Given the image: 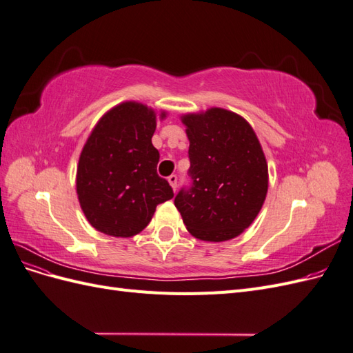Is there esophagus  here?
Masks as SVG:
<instances>
[{"label": "esophagus", "mask_w": 353, "mask_h": 353, "mask_svg": "<svg viewBox=\"0 0 353 353\" xmlns=\"http://www.w3.org/2000/svg\"><path fill=\"white\" fill-rule=\"evenodd\" d=\"M168 181H169L170 187L174 188V191H176V187H178V176H176V175H170V176L168 178Z\"/></svg>", "instance_id": "esophagus-1"}]
</instances>
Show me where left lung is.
I'll list each match as a JSON object with an SVG mask.
<instances>
[{
  "label": "left lung",
  "mask_w": 353,
  "mask_h": 353,
  "mask_svg": "<svg viewBox=\"0 0 353 353\" xmlns=\"http://www.w3.org/2000/svg\"><path fill=\"white\" fill-rule=\"evenodd\" d=\"M190 140L191 184L175 197L199 240L225 241L258 216L268 191V165L252 126L225 109L183 116Z\"/></svg>",
  "instance_id": "8db88e82"
}]
</instances>
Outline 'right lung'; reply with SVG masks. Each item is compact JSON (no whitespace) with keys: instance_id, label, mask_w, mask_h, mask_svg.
<instances>
[{"instance_id":"1","label":"right lung","mask_w":353,"mask_h":353,"mask_svg":"<svg viewBox=\"0 0 353 353\" xmlns=\"http://www.w3.org/2000/svg\"><path fill=\"white\" fill-rule=\"evenodd\" d=\"M154 131L156 113L128 101L105 113L88 137L79 157L77 191L97 231L132 237L148 225L157 205L174 197L172 187L157 175Z\"/></svg>"}]
</instances>
